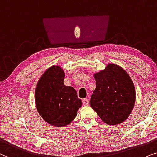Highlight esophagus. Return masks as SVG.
Returning a JSON list of instances; mask_svg holds the SVG:
<instances>
[{
	"instance_id": "34e87169",
	"label": "esophagus",
	"mask_w": 157,
	"mask_h": 157,
	"mask_svg": "<svg viewBox=\"0 0 157 157\" xmlns=\"http://www.w3.org/2000/svg\"><path fill=\"white\" fill-rule=\"evenodd\" d=\"M89 103H90V101H89L88 98H85V99L82 100V103L84 105H88Z\"/></svg>"
}]
</instances>
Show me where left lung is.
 <instances>
[{
    "label": "left lung",
    "mask_w": 157,
    "mask_h": 157,
    "mask_svg": "<svg viewBox=\"0 0 157 157\" xmlns=\"http://www.w3.org/2000/svg\"><path fill=\"white\" fill-rule=\"evenodd\" d=\"M93 77L96 88L90 101L91 108L106 124L123 123L130 116L136 101L134 84L129 75L118 64L109 63Z\"/></svg>",
    "instance_id": "left-lung-1"
}]
</instances>
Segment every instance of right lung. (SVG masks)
<instances>
[{
    "label": "right lung",
    "mask_w": 157,
    "mask_h": 157,
    "mask_svg": "<svg viewBox=\"0 0 157 157\" xmlns=\"http://www.w3.org/2000/svg\"><path fill=\"white\" fill-rule=\"evenodd\" d=\"M64 77L65 73L61 67H50L39 78L35 89L37 111L52 126H67L82 105L76 90L64 84Z\"/></svg>",
    "instance_id": "add662e5"
}]
</instances>
